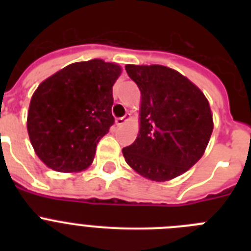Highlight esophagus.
Listing matches in <instances>:
<instances>
[{"instance_id": "34e87169", "label": "esophagus", "mask_w": 251, "mask_h": 251, "mask_svg": "<svg viewBox=\"0 0 251 251\" xmlns=\"http://www.w3.org/2000/svg\"><path fill=\"white\" fill-rule=\"evenodd\" d=\"M129 119H130V114L128 113V114H126L124 117H122V118L115 119V124H117V126H123V124L126 123V122L129 121Z\"/></svg>"}]
</instances>
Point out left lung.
Masks as SVG:
<instances>
[{
	"label": "left lung",
	"instance_id": "left-lung-1",
	"mask_svg": "<svg viewBox=\"0 0 251 251\" xmlns=\"http://www.w3.org/2000/svg\"><path fill=\"white\" fill-rule=\"evenodd\" d=\"M141 90L139 133L123 148L130 168L151 181L181 176L205 153L214 121L205 94L163 65H126Z\"/></svg>",
	"mask_w": 251,
	"mask_h": 251
}]
</instances>
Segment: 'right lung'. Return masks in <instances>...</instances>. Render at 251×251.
<instances>
[{
    "label": "right lung",
    "mask_w": 251,
    "mask_h": 251,
    "mask_svg": "<svg viewBox=\"0 0 251 251\" xmlns=\"http://www.w3.org/2000/svg\"><path fill=\"white\" fill-rule=\"evenodd\" d=\"M122 73L101 59L79 61L49 76L32 94L27 133L35 153L51 170L81 172L114 123L113 85Z\"/></svg>",
    "instance_id": "right-lung-1"
}]
</instances>
